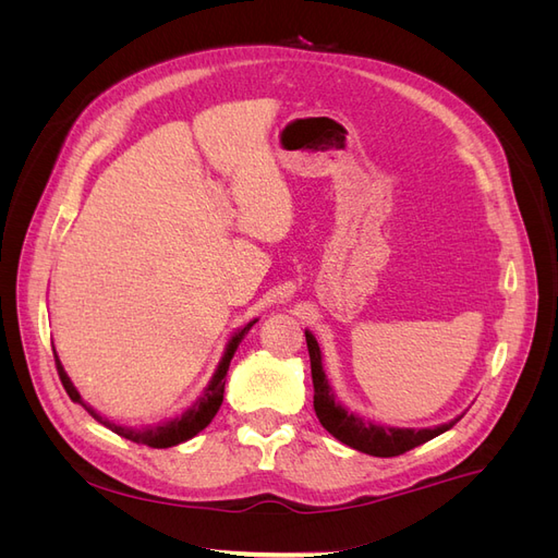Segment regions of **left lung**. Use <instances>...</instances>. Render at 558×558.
Listing matches in <instances>:
<instances>
[{
	"label": "left lung",
	"instance_id": "left-lung-1",
	"mask_svg": "<svg viewBox=\"0 0 558 558\" xmlns=\"http://www.w3.org/2000/svg\"><path fill=\"white\" fill-rule=\"evenodd\" d=\"M307 337V349H310V361H312V381H314V410L316 416L332 437L344 442L351 449H359L369 456H381V459H391V456H400L404 451H410L418 445H424L440 433L449 430L456 421H449V424L435 426V428H391V426H377L373 421H365L356 414L347 412L340 402L335 400L332 388L326 379L324 365H320V349L314 340V335L305 330Z\"/></svg>",
	"mask_w": 558,
	"mask_h": 558
}]
</instances>
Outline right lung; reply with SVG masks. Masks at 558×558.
Wrapping results in <instances>:
<instances>
[{
	"mask_svg": "<svg viewBox=\"0 0 558 558\" xmlns=\"http://www.w3.org/2000/svg\"><path fill=\"white\" fill-rule=\"evenodd\" d=\"M256 324V320H251V324H246L240 332H234L232 340L228 342V349H226V356L223 361L218 363V369L214 373L209 386L205 388V393H202L189 410H185L181 416L167 421V424H160V426H154V428H142V430H134V428H125V426H116L111 424V421H107L105 416H99L93 408H88L86 402L81 400L78 391L74 388V384L70 381V377H66L64 367L60 365L58 356H56V367H58V375H60V381L64 386L66 396H70L74 402L83 404V408L88 410V414L99 421V424L107 426L109 430H113L116 435L125 437V440L130 442H137V445H146V447H154V449H167V447H174V445H181L185 440H191V437H195L202 428H207L211 424V418L216 416L218 408H221L223 402V391H226V375H228V367H230V361L234 356V351H238L240 342L244 340V335L251 330V326Z\"/></svg>",
	"mask_w": 558,
	"mask_h": 558,
	"instance_id": "1",
	"label": "right lung"
}]
</instances>
